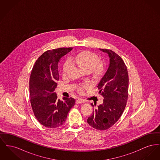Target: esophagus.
<instances>
[{
    "mask_svg": "<svg viewBox=\"0 0 160 160\" xmlns=\"http://www.w3.org/2000/svg\"><path fill=\"white\" fill-rule=\"evenodd\" d=\"M75 102H76V103L77 104L83 103H84V100L83 99H82V98H78V99L76 100Z\"/></svg>",
    "mask_w": 160,
    "mask_h": 160,
    "instance_id": "obj_1",
    "label": "esophagus"
}]
</instances>
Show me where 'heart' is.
I'll use <instances>...</instances> for the list:
<instances>
[{
	"instance_id": "heart-1",
	"label": "heart",
	"mask_w": 160,
	"mask_h": 160,
	"mask_svg": "<svg viewBox=\"0 0 160 160\" xmlns=\"http://www.w3.org/2000/svg\"><path fill=\"white\" fill-rule=\"evenodd\" d=\"M71 62L77 63L86 72L94 71L96 74H100L103 71V67L100 64L99 57L93 52L90 51H84L78 54L77 56L71 58ZM71 66V62L70 60H67L63 65V72L66 74ZM89 86V84L81 85L78 88V90L80 92H83L84 89Z\"/></svg>"
}]
</instances>
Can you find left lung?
Segmentation results:
<instances>
[{
  "label": "left lung",
  "mask_w": 160,
  "mask_h": 160,
  "mask_svg": "<svg viewBox=\"0 0 160 160\" xmlns=\"http://www.w3.org/2000/svg\"><path fill=\"white\" fill-rule=\"evenodd\" d=\"M109 57L108 69L97 86L103 103L93 109L88 123L97 130L108 129L117 122L125 109L128 98L129 76L122 58L111 49H100ZM91 105L94 107V104ZM95 106V104H94Z\"/></svg>",
  "instance_id": "obj_1"
}]
</instances>
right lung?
I'll return each mask as SVG.
<instances>
[{
	"instance_id": "1",
	"label": "right lung",
	"mask_w": 160,
	"mask_h": 160,
	"mask_svg": "<svg viewBox=\"0 0 160 160\" xmlns=\"http://www.w3.org/2000/svg\"><path fill=\"white\" fill-rule=\"evenodd\" d=\"M72 48H60L48 50L38 58L29 78L30 102L38 122L48 128L61 126L68 113L74 106L72 97L57 98L55 88L59 80L58 64L61 58Z\"/></svg>"
}]
</instances>
